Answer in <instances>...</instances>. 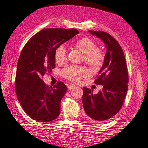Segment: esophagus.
I'll return each mask as SVG.
<instances>
[{"mask_svg":"<svg viewBox=\"0 0 148 148\" xmlns=\"http://www.w3.org/2000/svg\"><path fill=\"white\" fill-rule=\"evenodd\" d=\"M68 88L69 90H72V89H74V88H75V86L73 85H70L68 86Z\"/></svg>","mask_w":148,"mask_h":148,"instance_id":"1","label":"esophagus"}]
</instances>
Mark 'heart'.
I'll list each match as a JSON object with an SVG mask.
<instances>
[{"instance_id":"heart-1","label":"heart","mask_w":148,"mask_h":148,"mask_svg":"<svg viewBox=\"0 0 148 148\" xmlns=\"http://www.w3.org/2000/svg\"><path fill=\"white\" fill-rule=\"evenodd\" d=\"M74 46L84 54V61L89 67L98 68L101 66L104 59V53L97 48V44L89 37H83L74 43ZM55 61L58 63H64L67 59V50L63 45L56 48L55 52ZM87 70L83 67L70 65L63 70L64 77L70 81L77 82L87 74Z\"/></svg>"}]
</instances>
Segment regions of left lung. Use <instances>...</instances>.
<instances>
[{
  "label": "left lung",
  "instance_id": "1",
  "mask_svg": "<svg viewBox=\"0 0 148 148\" xmlns=\"http://www.w3.org/2000/svg\"><path fill=\"white\" fill-rule=\"evenodd\" d=\"M105 44L106 52L104 64L94 83L103 89L93 94L89 88H83L82 100L84 110L95 121H106L121 109L128 91V74L124 52L115 39L104 31H89Z\"/></svg>",
  "mask_w": 148,
  "mask_h": 148
}]
</instances>
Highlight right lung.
Returning a JSON list of instances; mask_svg holds the SVG:
<instances>
[{
	"instance_id": "obj_1",
	"label": "right lung",
	"mask_w": 148,
	"mask_h": 148,
	"mask_svg": "<svg viewBox=\"0 0 148 148\" xmlns=\"http://www.w3.org/2000/svg\"><path fill=\"white\" fill-rule=\"evenodd\" d=\"M78 33L74 29H43L24 46L17 65L15 88L20 105L34 120L48 122L60 113L61 100L68 88L61 81L50 88L42 77L55 68L56 48Z\"/></svg>"
}]
</instances>
